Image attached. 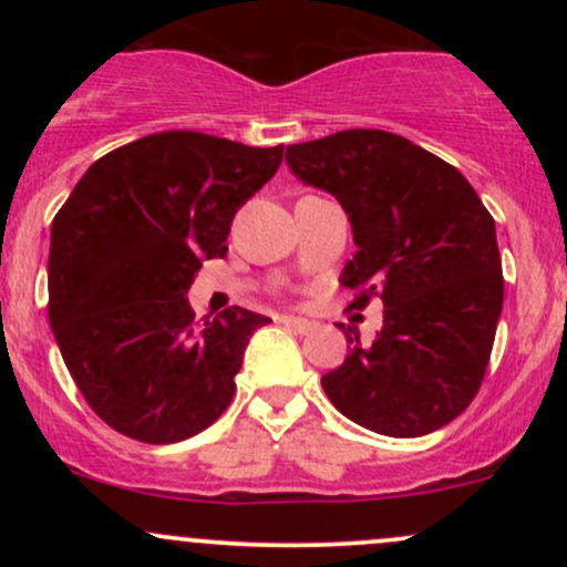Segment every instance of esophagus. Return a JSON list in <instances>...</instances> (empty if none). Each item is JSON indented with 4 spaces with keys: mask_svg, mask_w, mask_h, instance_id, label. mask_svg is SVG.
I'll return each mask as SVG.
<instances>
[{
    "mask_svg": "<svg viewBox=\"0 0 567 567\" xmlns=\"http://www.w3.org/2000/svg\"><path fill=\"white\" fill-rule=\"evenodd\" d=\"M285 324V328L288 330H292V333H309L311 328H315V322H309V320H301V317H282V320H279Z\"/></svg>",
    "mask_w": 567,
    "mask_h": 567,
    "instance_id": "obj_1",
    "label": "esophagus"
}]
</instances>
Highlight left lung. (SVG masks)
<instances>
[{
    "label": "left lung",
    "instance_id": "obj_1",
    "mask_svg": "<svg viewBox=\"0 0 567 567\" xmlns=\"http://www.w3.org/2000/svg\"><path fill=\"white\" fill-rule=\"evenodd\" d=\"M290 173L333 194L357 252L338 282L383 303L373 343L347 333L328 400L386 437H421L464 413L483 383L504 306L496 220L445 159L386 130L292 143Z\"/></svg>",
    "mask_w": 567,
    "mask_h": 567
}]
</instances>
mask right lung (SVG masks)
<instances>
[{
  "instance_id": "1",
  "label": "right lung",
  "mask_w": 567,
  "mask_h": 567,
  "mask_svg": "<svg viewBox=\"0 0 567 567\" xmlns=\"http://www.w3.org/2000/svg\"><path fill=\"white\" fill-rule=\"evenodd\" d=\"M282 146L167 130L114 148L82 175L50 231V328L87 405L127 437H194L229 408L250 336L269 317L197 322L186 292L226 256L231 218Z\"/></svg>"
}]
</instances>
